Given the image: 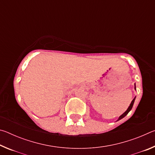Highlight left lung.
Wrapping results in <instances>:
<instances>
[{
    "label": "left lung",
    "mask_w": 155,
    "mask_h": 155,
    "mask_svg": "<svg viewBox=\"0 0 155 155\" xmlns=\"http://www.w3.org/2000/svg\"><path fill=\"white\" fill-rule=\"evenodd\" d=\"M135 89L136 90V87H135ZM135 97L134 98H133V100L132 101V102H131V103L130 104V106L128 107V108L127 109V111H126L124 114H123L122 115H120V116L119 117V118H118V120H117V121H118V120H121V119H122L123 117H124L126 115H127L128 114V112H129L130 110H131V109H132V107H133V104H134V102H135Z\"/></svg>",
    "instance_id": "obj_1"
}]
</instances>
